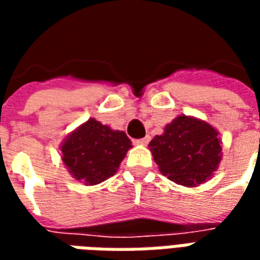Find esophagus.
Instances as JSON below:
<instances>
[{"label":"esophagus","mask_w":260,"mask_h":260,"mask_svg":"<svg viewBox=\"0 0 260 260\" xmlns=\"http://www.w3.org/2000/svg\"><path fill=\"white\" fill-rule=\"evenodd\" d=\"M149 139H150L149 136H145V138H141V139H135V145H143L145 146V145L149 143Z\"/></svg>","instance_id":"34e87169"}]
</instances>
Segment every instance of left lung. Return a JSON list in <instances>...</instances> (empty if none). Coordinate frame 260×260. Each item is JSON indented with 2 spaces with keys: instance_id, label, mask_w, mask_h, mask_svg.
I'll list each match as a JSON object with an SVG mask.
<instances>
[{
  "instance_id": "1",
  "label": "left lung",
  "mask_w": 260,
  "mask_h": 260,
  "mask_svg": "<svg viewBox=\"0 0 260 260\" xmlns=\"http://www.w3.org/2000/svg\"><path fill=\"white\" fill-rule=\"evenodd\" d=\"M217 131L203 121L180 115L149 143L154 161L169 180L185 186L205 182L221 160Z\"/></svg>"
}]
</instances>
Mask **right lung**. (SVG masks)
Wrapping results in <instances>:
<instances>
[{"label": "right lung", "instance_id": "right-lung-1", "mask_svg": "<svg viewBox=\"0 0 260 260\" xmlns=\"http://www.w3.org/2000/svg\"><path fill=\"white\" fill-rule=\"evenodd\" d=\"M131 146L125 132L90 118L67 138L61 152L75 180L96 185L115 174Z\"/></svg>", "mask_w": 260, "mask_h": 260}]
</instances>
